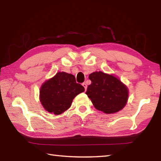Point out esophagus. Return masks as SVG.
Instances as JSON below:
<instances>
[{
	"label": "esophagus",
	"mask_w": 161,
	"mask_h": 161,
	"mask_svg": "<svg viewBox=\"0 0 161 161\" xmlns=\"http://www.w3.org/2000/svg\"><path fill=\"white\" fill-rule=\"evenodd\" d=\"M82 86H84L85 91H86V88H87V84H86V83H85V82H84V83H82Z\"/></svg>",
	"instance_id": "1"
}]
</instances>
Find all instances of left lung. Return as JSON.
Returning <instances> with one entry per match:
<instances>
[{"mask_svg": "<svg viewBox=\"0 0 161 161\" xmlns=\"http://www.w3.org/2000/svg\"><path fill=\"white\" fill-rule=\"evenodd\" d=\"M91 84L86 94L95 108L105 114L117 113L125 107L128 100V88L118 77L96 71L89 75Z\"/></svg>", "mask_w": 161, "mask_h": 161, "instance_id": "obj_1", "label": "left lung"}]
</instances>
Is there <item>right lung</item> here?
Returning a JSON list of instances; mask_svg holds the SVG:
<instances>
[{"label": "right lung", "instance_id": "obj_1", "mask_svg": "<svg viewBox=\"0 0 161 161\" xmlns=\"http://www.w3.org/2000/svg\"><path fill=\"white\" fill-rule=\"evenodd\" d=\"M84 91V86L76 82L73 75L59 72L42 84L39 98L47 112L59 115L70 107L75 96Z\"/></svg>", "mask_w": 161, "mask_h": 161}]
</instances>
